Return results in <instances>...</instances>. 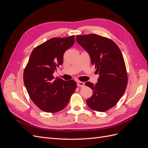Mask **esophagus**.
<instances>
[{"label":"esophagus","mask_w":148,"mask_h":148,"mask_svg":"<svg viewBox=\"0 0 148 148\" xmlns=\"http://www.w3.org/2000/svg\"><path fill=\"white\" fill-rule=\"evenodd\" d=\"M77 86L78 87H83L84 86V83L82 82H77Z\"/></svg>","instance_id":"esophagus-1"}]
</instances>
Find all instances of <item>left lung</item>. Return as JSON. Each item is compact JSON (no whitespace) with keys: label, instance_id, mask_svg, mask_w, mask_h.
Listing matches in <instances>:
<instances>
[{"label":"left lung","instance_id":"obj_1","mask_svg":"<svg viewBox=\"0 0 148 148\" xmlns=\"http://www.w3.org/2000/svg\"><path fill=\"white\" fill-rule=\"evenodd\" d=\"M77 41L86 50L99 75L97 83L86 82L92 96L87 99L94 110L106 112L115 106L125 91L128 76L122 53L112 40L95 34L78 35Z\"/></svg>","mask_w":148,"mask_h":148}]
</instances>
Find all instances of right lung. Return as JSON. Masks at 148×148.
Here are the masks:
<instances>
[{
	"instance_id": "right-lung-1",
	"label": "right lung",
	"mask_w": 148,
	"mask_h": 148,
	"mask_svg": "<svg viewBox=\"0 0 148 148\" xmlns=\"http://www.w3.org/2000/svg\"><path fill=\"white\" fill-rule=\"evenodd\" d=\"M74 42L73 35L53 38L31 53L23 72L24 84L31 99L42 111L54 113L64 109L77 88L74 80L64 81L53 76L63 63L64 52Z\"/></svg>"
}]
</instances>
